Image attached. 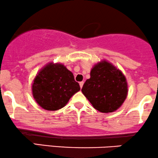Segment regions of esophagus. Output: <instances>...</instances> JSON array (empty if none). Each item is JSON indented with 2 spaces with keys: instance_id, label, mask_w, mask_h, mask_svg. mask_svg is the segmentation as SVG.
Segmentation results:
<instances>
[{
  "instance_id": "1",
  "label": "esophagus",
  "mask_w": 158,
  "mask_h": 158,
  "mask_svg": "<svg viewBox=\"0 0 158 158\" xmlns=\"http://www.w3.org/2000/svg\"><path fill=\"white\" fill-rule=\"evenodd\" d=\"M83 85H84V81H81V82H79V85H80L81 88H82Z\"/></svg>"
}]
</instances>
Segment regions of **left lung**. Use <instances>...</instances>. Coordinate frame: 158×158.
Masks as SVG:
<instances>
[{"mask_svg": "<svg viewBox=\"0 0 158 158\" xmlns=\"http://www.w3.org/2000/svg\"><path fill=\"white\" fill-rule=\"evenodd\" d=\"M81 92L95 109L101 113H113L126 99L127 79L120 70L107 61L98 62L92 68Z\"/></svg>", "mask_w": 158, "mask_h": 158, "instance_id": "1", "label": "left lung"}]
</instances>
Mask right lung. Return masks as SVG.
<instances>
[{
  "label": "right lung",
  "instance_id": "1",
  "mask_svg": "<svg viewBox=\"0 0 158 158\" xmlns=\"http://www.w3.org/2000/svg\"><path fill=\"white\" fill-rule=\"evenodd\" d=\"M79 90L80 86L73 74L60 63L46 64L32 84V94L36 102L42 108L51 111L64 107Z\"/></svg>",
  "mask_w": 158,
  "mask_h": 158
}]
</instances>
